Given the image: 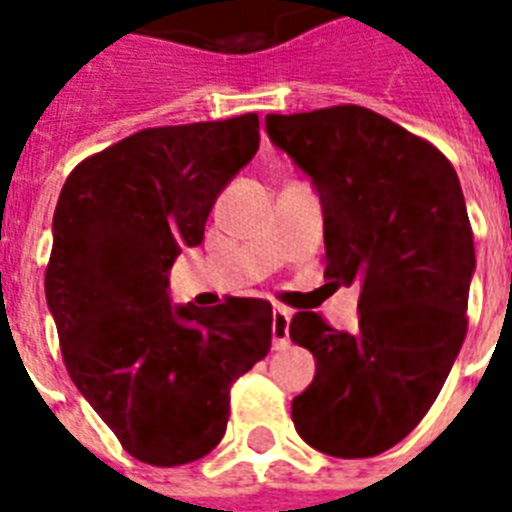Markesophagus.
Returning <instances> with one entry per match:
<instances>
[{
  "label": "esophagus",
  "instance_id": "obj_1",
  "mask_svg": "<svg viewBox=\"0 0 512 512\" xmlns=\"http://www.w3.org/2000/svg\"><path fill=\"white\" fill-rule=\"evenodd\" d=\"M290 309H285V306H275L272 309V341H275V346L280 349V346H285L290 338Z\"/></svg>",
  "mask_w": 512,
  "mask_h": 512
}]
</instances>
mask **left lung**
<instances>
[{
	"label": "left lung",
	"mask_w": 512,
	"mask_h": 512,
	"mask_svg": "<svg viewBox=\"0 0 512 512\" xmlns=\"http://www.w3.org/2000/svg\"><path fill=\"white\" fill-rule=\"evenodd\" d=\"M267 134L312 177L325 277L359 288V327L298 312L290 338L317 359L293 425L333 457H375L425 418L468 333L476 269L455 166L439 147L359 105L269 113Z\"/></svg>",
	"instance_id": "obj_1"
}]
</instances>
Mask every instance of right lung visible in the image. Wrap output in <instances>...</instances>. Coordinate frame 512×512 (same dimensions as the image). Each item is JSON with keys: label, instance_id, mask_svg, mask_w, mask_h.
<instances>
[{"label": "right lung", "instance_id": "1", "mask_svg": "<svg viewBox=\"0 0 512 512\" xmlns=\"http://www.w3.org/2000/svg\"><path fill=\"white\" fill-rule=\"evenodd\" d=\"M259 150V116L155 126L68 174L44 293L65 370L140 463L174 468L222 441L230 391L272 349V304L169 301V269L203 240L216 195Z\"/></svg>", "mask_w": 512, "mask_h": 512}]
</instances>
